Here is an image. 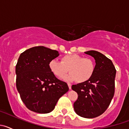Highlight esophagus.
Segmentation results:
<instances>
[{
  "label": "esophagus",
  "instance_id": "esophagus-1",
  "mask_svg": "<svg viewBox=\"0 0 129 129\" xmlns=\"http://www.w3.org/2000/svg\"><path fill=\"white\" fill-rule=\"evenodd\" d=\"M68 88H69V89H71V88H72V85H71V84H70V83H68Z\"/></svg>",
  "mask_w": 129,
  "mask_h": 129
}]
</instances>
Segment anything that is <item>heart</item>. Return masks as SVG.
Listing matches in <instances>:
<instances>
[{"label":"heart","mask_w":129,"mask_h":129,"mask_svg":"<svg viewBox=\"0 0 129 129\" xmlns=\"http://www.w3.org/2000/svg\"><path fill=\"white\" fill-rule=\"evenodd\" d=\"M50 71L58 78L64 77L68 81L76 80L77 83H84L89 80L95 70V63L91 58L83 57L77 54H68L62 57L61 62L52 60L49 62Z\"/></svg>","instance_id":"heart-1"}]
</instances>
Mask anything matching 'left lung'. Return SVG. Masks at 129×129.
Here are the masks:
<instances>
[{"mask_svg":"<svg viewBox=\"0 0 129 129\" xmlns=\"http://www.w3.org/2000/svg\"><path fill=\"white\" fill-rule=\"evenodd\" d=\"M85 53L94 58L95 70L89 80L72 86L78 95L74 109L83 118H94L107 110L113 98L116 70L111 60L100 52L90 50Z\"/></svg>","mask_w":129,"mask_h":129,"instance_id":"left-lung-1","label":"left lung"}]
</instances>
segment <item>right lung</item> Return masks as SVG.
Returning a JSON list of instances; mask_svg holds the SVG:
<instances>
[{
    "label": "right lung",
    "instance_id": "obj_1",
    "mask_svg": "<svg viewBox=\"0 0 129 129\" xmlns=\"http://www.w3.org/2000/svg\"><path fill=\"white\" fill-rule=\"evenodd\" d=\"M59 55L57 50L35 46L22 52L15 67L16 86L29 110L46 114L54 109L59 99L69 90L49 68V62Z\"/></svg>",
    "mask_w": 129,
    "mask_h": 129
}]
</instances>
